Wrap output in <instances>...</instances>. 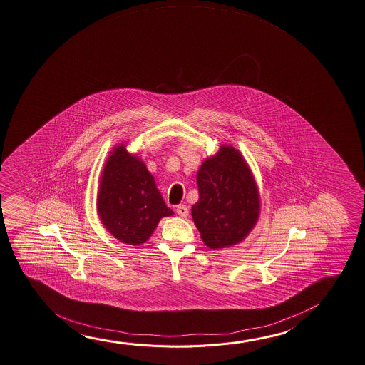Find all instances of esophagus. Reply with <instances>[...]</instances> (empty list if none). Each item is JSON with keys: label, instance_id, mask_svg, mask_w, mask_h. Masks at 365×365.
I'll return each mask as SVG.
<instances>
[{"label": "esophagus", "instance_id": "1", "mask_svg": "<svg viewBox=\"0 0 365 365\" xmlns=\"http://www.w3.org/2000/svg\"><path fill=\"white\" fill-rule=\"evenodd\" d=\"M176 213L181 216V217H187V215H189V208L186 205H179V206L176 207Z\"/></svg>", "mask_w": 365, "mask_h": 365}]
</instances>
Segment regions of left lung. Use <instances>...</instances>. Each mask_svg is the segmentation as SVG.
I'll return each instance as SVG.
<instances>
[{"label": "left lung", "instance_id": "1", "mask_svg": "<svg viewBox=\"0 0 365 365\" xmlns=\"http://www.w3.org/2000/svg\"><path fill=\"white\" fill-rule=\"evenodd\" d=\"M197 185L199 199L192 216L203 242L217 250L243 240L259 220V199L242 154L222 146L202 163Z\"/></svg>", "mask_w": 365, "mask_h": 365}]
</instances>
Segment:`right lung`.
I'll list each match as a JSON object with an SVG mask.
<instances>
[{
    "mask_svg": "<svg viewBox=\"0 0 365 365\" xmlns=\"http://www.w3.org/2000/svg\"><path fill=\"white\" fill-rule=\"evenodd\" d=\"M100 220L126 245L148 240L159 220L173 215L145 165L120 145L106 160L98 194Z\"/></svg>",
    "mask_w": 365,
    "mask_h": 365,
    "instance_id": "right-lung-1",
    "label": "right lung"
}]
</instances>
